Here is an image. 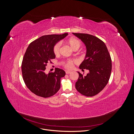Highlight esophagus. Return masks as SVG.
<instances>
[{
    "instance_id": "esophagus-1",
    "label": "esophagus",
    "mask_w": 134,
    "mask_h": 134,
    "mask_svg": "<svg viewBox=\"0 0 134 134\" xmlns=\"http://www.w3.org/2000/svg\"><path fill=\"white\" fill-rule=\"evenodd\" d=\"M71 73V71H66V74H69Z\"/></svg>"
}]
</instances>
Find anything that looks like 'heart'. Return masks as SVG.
I'll return each instance as SVG.
<instances>
[{
	"label": "heart",
	"mask_w": 134,
	"mask_h": 134,
	"mask_svg": "<svg viewBox=\"0 0 134 134\" xmlns=\"http://www.w3.org/2000/svg\"><path fill=\"white\" fill-rule=\"evenodd\" d=\"M67 43L68 45L70 46V47L73 51H77L79 49L80 47L81 46V43L76 38H69L67 41ZM62 43L61 42H58L56 44H55L53 48V52L56 55H58L60 54L61 51ZM75 62V61L69 60L66 61L64 63V66L68 69L72 68L73 67V65Z\"/></svg>",
	"instance_id": "1"
}]
</instances>
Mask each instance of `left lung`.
<instances>
[{
  "mask_svg": "<svg viewBox=\"0 0 134 134\" xmlns=\"http://www.w3.org/2000/svg\"><path fill=\"white\" fill-rule=\"evenodd\" d=\"M85 45L86 53L79 69L89 70L83 76L78 71L79 78L75 83L77 90L83 96H93L100 92L107 85L111 71V60L104 43L94 36L72 33Z\"/></svg>",
  "mask_w": 134,
  "mask_h": 134,
  "instance_id": "obj_1",
  "label": "left lung"
}]
</instances>
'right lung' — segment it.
<instances>
[{
  "instance_id": "1",
  "label": "right lung",
  "mask_w": 134,
  "mask_h": 134,
  "mask_svg": "<svg viewBox=\"0 0 134 134\" xmlns=\"http://www.w3.org/2000/svg\"><path fill=\"white\" fill-rule=\"evenodd\" d=\"M68 33L45 35L34 41L28 46L23 59L21 71L24 81L32 93L43 97L56 94L60 88V79L64 70L56 68L54 73L45 72L47 64L56 56L53 48Z\"/></svg>"
}]
</instances>
